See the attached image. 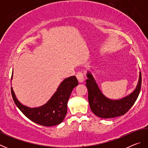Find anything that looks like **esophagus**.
Returning a JSON list of instances; mask_svg holds the SVG:
<instances>
[{
    "label": "esophagus",
    "mask_w": 148,
    "mask_h": 148,
    "mask_svg": "<svg viewBox=\"0 0 148 148\" xmlns=\"http://www.w3.org/2000/svg\"><path fill=\"white\" fill-rule=\"evenodd\" d=\"M76 77L79 83H82L84 81V76L83 73L82 72H77L76 74Z\"/></svg>",
    "instance_id": "obj_1"
}]
</instances>
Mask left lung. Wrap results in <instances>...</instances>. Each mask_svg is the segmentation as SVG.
<instances>
[{
  "label": "left lung",
  "mask_w": 148,
  "mask_h": 148,
  "mask_svg": "<svg viewBox=\"0 0 148 148\" xmlns=\"http://www.w3.org/2000/svg\"><path fill=\"white\" fill-rule=\"evenodd\" d=\"M86 86L88 89V100L91 111L101 118H113L126 114L133 106L141 89L142 77L139 72V78L135 89L131 94L120 99H111L101 92L92 74L87 73Z\"/></svg>",
  "instance_id": "obj_1"
}]
</instances>
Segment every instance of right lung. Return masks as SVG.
Wrapping results in <instances>:
<instances>
[{
    "label": "right lung",
    "mask_w": 148,
    "mask_h": 148,
    "mask_svg": "<svg viewBox=\"0 0 148 148\" xmlns=\"http://www.w3.org/2000/svg\"><path fill=\"white\" fill-rule=\"evenodd\" d=\"M12 77L13 73L12 79ZM77 85L78 81L75 76L64 79L49 101L36 108H30L22 104L17 99L12 87L11 92L15 104L27 118L42 126L51 127L63 121L67 112V103L70 95Z\"/></svg>",
    "instance_id": "right-lung-1"
}]
</instances>
